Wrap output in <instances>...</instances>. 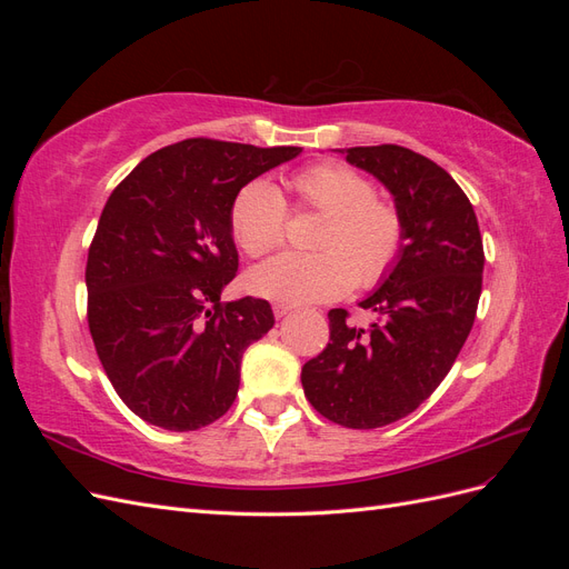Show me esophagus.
Wrapping results in <instances>:
<instances>
[{
  "instance_id": "1",
  "label": "esophagus",
  "mask_w": 569,
  "mask_h": 569,
  "mask_svg": "<svg viewBox=\"0 0 569 569\" xmlns=\"http://www.w3.org/2000/svg\"><path fill=\"white\" fill-rule=\"evenodd\" d=\"M272 313H274V318H284L287 313H291V306L289 303H274Z\"/></svg>"
}]
</instances>
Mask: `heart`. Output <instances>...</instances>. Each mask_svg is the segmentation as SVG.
Segmentation results:
<instances>
[{"label": "heart", "mask_w": 569, "mask_h": 569, "mask_svg": "<svg viewBox=\"0 0 569 569\" xmlns=\"http://www.w3.org/2000/svg\"><path fill=\"white\" fill-rule=\"evenodd\" d=\"M303 209L325 216L316 232L318 251H284L256 266L247 284L253 295L282 303L330 301L353 287H372L396 263L403 244V218L375 197L368 178L341 163H316L289 178ZM287 206L268 180H251L230 206L234 242L249 256H263L284 237Z\"/></svg>", "instance_id": "1"}]
</instances>
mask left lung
I'll return each instance as SVG.
<instances>
[{"label": "left lung", "mask_w": 569, "mask_h": 569, "mask_svg": "<svg viewBox=\"0 0 569 569\" xmlns=\"http://www.w3.org/2000/svg\"><path fill=\"white\" fill-rule=\"evenodd\" d=\"M380 180L403 218V244L353 327L332 308L330 343L301 370L311 406L337 425L375 429L406 418L449 375L481 295L485 247L470 199L441 166L399 144L339 149Z\"/></svg>", "instance_id": "obj_1"}]
</instances>
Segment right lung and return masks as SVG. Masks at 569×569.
<instances>
[{
  "label": "right lung",
  "instance_id": "right-lung-1",
  "mask_svg": "<svg viewBox=\"0 0 569 569\" xmlns=\"http://www.w3.org/2000/svg\"><path fill=\"white\" fill-rule=\"evenodd\" d=\"M299 153L194 137L111 192L84 270L88 322L116 393L144 422L192 432L234 403L242 356L274 316L266 299L220 301L239 266L230 206Z\"/></svg>",
  "mask_w": 569,
  "mask_h": 569
}]
</instances>
